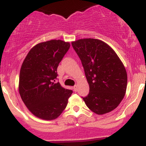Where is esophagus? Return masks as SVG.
I'll return each instance as SVG.
<instances>
[{"label": "esophagus", "instance_id": "34e87169", "mask_svg": "<svg viewBox=\"0 0 146 146\" xmlns=\"http://www.w3.org/2000/svg\"><path fill=\"white\" fill-rule=\"evenodd\" d=\"M73 90H74V91H75V92H77V91H78V86H77L76 85H75V86H73Z\"/></svg>", "mask_w": 146, "mask_h": 146}]
</instances>
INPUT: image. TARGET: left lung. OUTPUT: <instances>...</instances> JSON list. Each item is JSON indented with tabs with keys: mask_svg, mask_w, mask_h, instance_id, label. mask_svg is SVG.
<instances>
[{
	"mask_svg": "<svg viewBox=\"0 0 146 146\" xmlns=\"http://www.w3.org/2000/svg\"><path fill=\"white\" fill-rule=\"evenodd\" d=\"M82 61L90 92L83 98L93 113L104 115L118 106L125 94L127 73L117 53L104 42L84 38L72 42Z\"/></svg>",
	"mask_w": 146,
	"mask_h": 146,
	"instance_id": "1",
	"label": "left lung"
}]
</instances>
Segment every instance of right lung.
I'll return each instance as SVG.
<instances>
[{
  "label": "right lung",
  "mask_w": 146,
  "mask_h": 146,
  "mask_svg": "<svg viewBox=\"0 0 146 146\" xmlns=\"http://www.w3.org/2000/svg\"><path fill=\"white\" fill-rule=\"evenodd\" d=\"M69 47V42L61 40L38 43L30 49L21 66L20 95L28 110L42 119L58 118L73 93L55 83L57 68Z\"/></svg>",
  "instance_id": "obj_1"
}]
</instances>
